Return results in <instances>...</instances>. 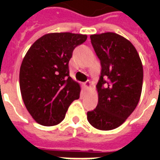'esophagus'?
Instances as JSON below:
<instances>
[{
	"label": "esophagus",
	"instance_id": "obj_1",
	"mask_svg": "<svg viewBox=\"0 0 160 160\" xmlns=\"http://www.w3.org/2000/svg\"><path fill=\"white\" fill-rule=\"evenodd\" d=\"M84 87H86L87 89H89L91 87V83H90V81L89 80H87V81H86L85 83H84Z\"/></svg>",
	"mask_w": 160,
	"mask_h": 160
}]
</instances>
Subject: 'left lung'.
I'll return each mask as SVG.
<instances>
[{
    "label": "left lung",
    "mask_w": 160,
    "mask_h": 160,
    "mask_svg": "<svg viewBox=\"0 0 160 160\" xmlns=\"http://www.w3.org/2000/svg\"><path fill=\"white\" fill-rule=\"evenodd\" d=\"M90 38L102 69L98 105L87 112V120L97 129L111 130L123 123L137 106L143 67L134 46L121 35L105 32Z\"/></svg>",
    "instance_id": "left-lung-1"
}]
</instances>
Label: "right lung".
<instances>
[{
    "label": "right lung",
    "instance_id": "right-lung-1",
    "mask_svg": "<svg viewBox=\"0 0 160 160\" xmlns=\"http://www.w3.org/2000/svg\"><path fill=\"white\" fill-rule=\"evenodd\" d=\"M87 35L45 34L30 47L19 70V87L27 111L38 123H60L71 103L80 98V86L69 76L68 62Z\"/></svg>",
    "mask_w": 160,
    "mask_h": 160
}]
</instances>
